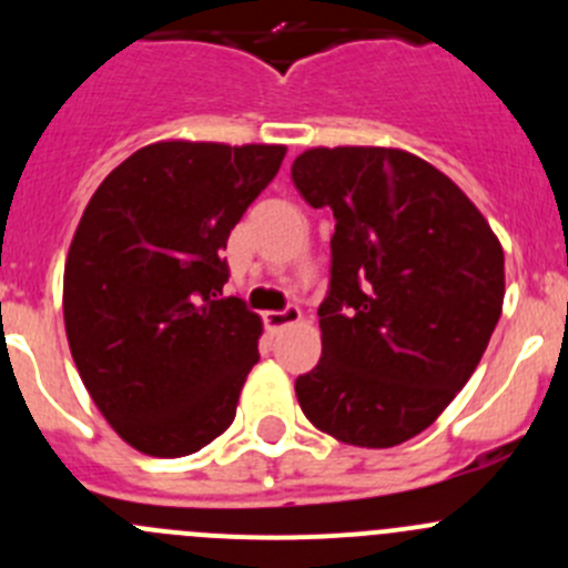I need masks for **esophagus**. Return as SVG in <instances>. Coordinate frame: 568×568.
Segmentation results:
<instances>
[{"instance_id": "34e87169", "label": "esophagus", "mask_w": 568, "mask_h": 568, "mask_svg": "<svg viewBox=\"0 0 568 568\" xmlns=\"http://www.w3.org/2000/svg\"><path fill=\"white\" fill-rule=\"evenodd\" d=\"M300 318H302L300 307H294V305L283 307V311H268V313H263V324H266L268 329H283V326L296 324V321H300Z\"/></svg>"}]
</instances>
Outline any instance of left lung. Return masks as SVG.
Listing matches in <instances>:
<instances>
[{
  "instance_id": "left-lung-1",
  "label": "left lung",
  "mask_w": 568,
  "mask_h": 568,
  "mask_svg": "<svg viewBox=\"0 0 568 568\" xmlns=\"http://www.w3.org/2000/svg\"><path fill=\"white\" fill-rule=\"evenodd\" d=\"M291 178L335 216L321 359L296 398L341 443L393 448L478 368L503 311V247L467 194L406 151L313 148Z\"/></svg>"
}]
</instances>
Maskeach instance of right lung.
Returning <instances> with one entry per match:
<instances>
[{"label": "right lung", "mask_w": 568, "mask_h": 568, "mask_svg": "<svg viewBox=\"0 0 568 568\" xmlns=\"http://www.w3.org/2000/svg\"><path fill=\"white\" fill-rule=\"evenodd\" d=\"M283 145L156 142L104 178L65 261L73 363L109 426L148 456H189L236 417L263 324L225 296L227 236Z\"/></svg>", "instance_id": "add662e5"}]
</instances>
